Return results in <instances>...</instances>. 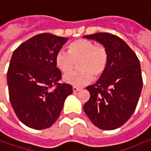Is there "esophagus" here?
<instances>
[{"label": "esophagus", "mask_w": 151, "mask_h": 151, "mask_svg": "<svg viewBox=\"0 0 151 151\" xmlns=\"http://www.w3.org/2000/svg\"><path fill=\"white\" fill-rule=\"evenodd\" d=\"M80 90V88H78V87H75V86H73V91L75 93V92H78V91H79Z\"/></svg>", "instance_id": "esophagus-1"}]
</instances>
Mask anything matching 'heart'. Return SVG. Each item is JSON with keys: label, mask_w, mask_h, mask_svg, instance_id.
I'll list each match as a JSON object with an SVG mask.
<instances>
[{"label": "heart", "mask_w": 151, "mask_h": 151, "mask_svg": "<svg viewBox=\"0 0 151 151\" xmlns=\"http://www.w3.org/2000/svg\"><path fill=\"white\" fill-rule=\"evenodd\" d=\"M78 63L79 71L68 73L63 77V81L75 87L87 85L95 78L104 73L108 63V52L103 45L79 39L68 45V52L59 50L55 57L56 67L63 73H68Z\"/></svg>", "instance_id": "1"}]
</instances>
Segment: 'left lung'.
I'll use <instances>...</instances> for the list:
<instances>
[{
    "mask_svg": "<svg viewBox=\"0 0 151 151\" xmlns=\"http://www.w3.org/2000/svg\"><path fill=\"white\" fill-rule=\"evenodd\" d=\"M106 49L108 63L97 82L86 89L90 98L83 111L97 128L113 130L122 126L134 112L143 80L137 56L121 38L108 33L83 36Z\"/></svg>",
    "mask_w": 151,
    "mask_h": 151,
    "instance_id": "8db88e82",
    "label": "left lung"
}]
</instances>
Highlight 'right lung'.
<instances>
[{
    "label": "right lung",
    "mask_w": 151,
    "mask_h": 151,
    "mask_svg": "<svg viewBox=\"0 0 151 151\" xmlns=\"http://www.w3.org/2000/svg\"><path fill=\"white\" fill-rule=\"evenodd\" d=\"M68 38L49 33L30 38L17 48L7 71V85L12 106L27 127L41 130L58 118L73 87L60 83L62 78L55 57ZM53 85L54 90H50Z\"/></svg>",
    "instance_id": "add662e5"
}]
</instances>
